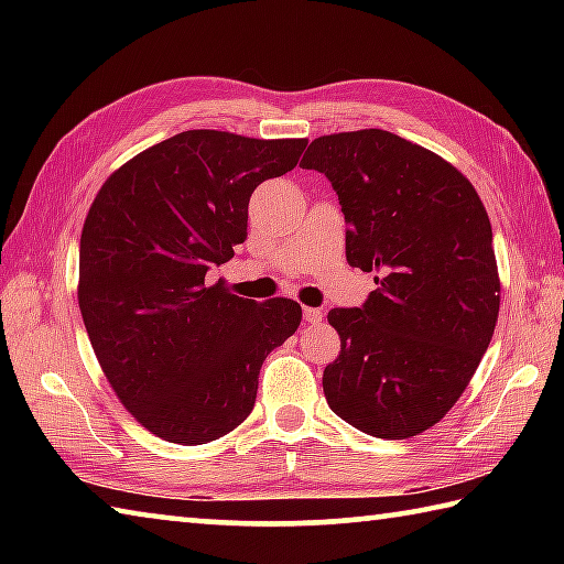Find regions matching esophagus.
<instances>
[{
    "label": "esophagus",
    "instance_id": "esophagus-1",
    "mask_svg": "<svg viewBox=\"0 0 564 564\" xmlns=\"http://www.w3.org/2000/svg\"><path fill=\"white\" fill-rule=\"evenodd\" d=\"M303 318L308 321V323H318V321L323 318V311H321V308H308V305H305V308H303Z\"/></svg>",
    "mask_w": 564,
    "mask_h": 564
}]
</instances>
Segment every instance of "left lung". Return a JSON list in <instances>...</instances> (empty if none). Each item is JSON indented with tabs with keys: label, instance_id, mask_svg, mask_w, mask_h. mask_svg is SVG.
<instances>
[{
	"label": "left lung",
	"instance_id": "obj_1",
	"mask_svg": "<svg viewBox=\"0 0 564 564\" xmlns=\"http://www.w3.org/2000/svg\"><path fill=\"white\" fill-rule=\"evenodd\" d=\"M330 181L346 259L373 271L360 308H333L340 352L323 370L333 413L405 441L433 427L475 376L500 311L485 206L460 171L383 129L330 133L301 161Z\"/></svg>",
	"mask_w": 564,
	"mask_h": 564
}]
</instances>
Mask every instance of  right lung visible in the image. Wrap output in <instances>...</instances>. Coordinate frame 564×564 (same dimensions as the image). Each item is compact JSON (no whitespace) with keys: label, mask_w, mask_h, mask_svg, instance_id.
I'll return each mask as SVG.
<instances>
[{"label":"right lung","mask_w":564,"mask_h":564,"mask_svg":"<svg viewBox=\"0 0 564 564\" xmlns=\"http://www.w3.org/2000/svg\"><path fill=\"white\" fill-rule=\"evenodd\" d=\"M305 139L194 129L141 151L94 198L79 308L104 376L159 437L204 445L251 415L265 356L301 326L291 299L208 283L246 241L248 202L299 164Z\"/></svg>","instance_id":"add662e5"}]
</instances>
